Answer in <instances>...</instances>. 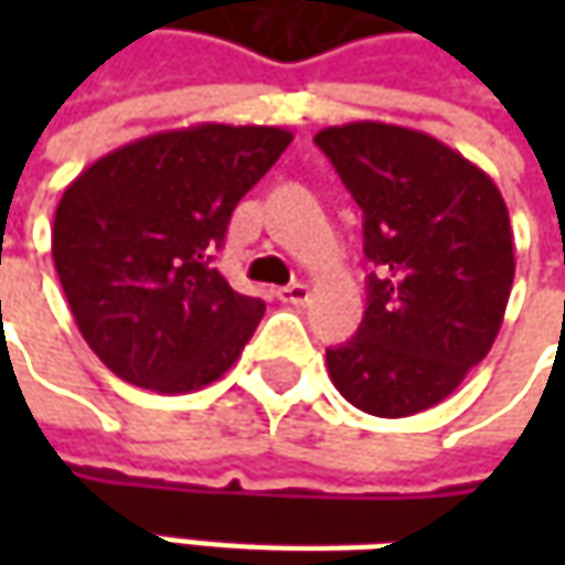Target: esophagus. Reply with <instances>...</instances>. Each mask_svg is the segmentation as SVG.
Masks as SVG:
<instances>
[{
	"label": "esophagus",
	"instance_id": "34e87169",
	"mask_svg": "<svg viewBox=\"0 0 565 565\" xmlns=\"http://www.w3.org/2000/svg\"><path fill=\"white\" fill-rule=\"evenodd\" d=\"M276 298H279V301H286V305H305V301L311 298V289H308L305 282H292V286L276 289Z\"/></svg>",
	"mask_w": 565,
	"mask_h": 565
}]
</instances>
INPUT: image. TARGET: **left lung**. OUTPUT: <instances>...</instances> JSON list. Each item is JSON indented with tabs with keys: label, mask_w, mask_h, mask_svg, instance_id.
<instances>
[{
	"label": "left lung",
	"mask_w": 565,
	"mask_h": 565,
	"mask_svg": "<svg viewBox=\"0 0 565 565\" xmlns=\"http://www.w3.org/2000/svg\"><path fill=\"white\" fill-rule=\"evenodd\" d=\"M315 143L361 206L377 267L359 333L327 349L330 380L367 415L424 412L500 333L515 276L510 210L488 172L424 131L349 121Z\"/></svg>",
	"instance_id": "1"
}]
</instances>
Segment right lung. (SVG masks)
<instances>
[{"mask_svg": "<svg viewBox=\"0 0 565 565\" xmlns=\"http://www.w3.org/2000/svg\"><path fill=\"white\" fill-rule=\"evenodd\" d=\"M292 143L270 125H191L87 166L55 206L53 260L81 337L153 393L220 380L264 317L213 254L238 201Z\"/></svg>", "mask_w": 565, "mask_h": 565, "instance_id": "obj_1", "label": "right lung"}]
</instances>
